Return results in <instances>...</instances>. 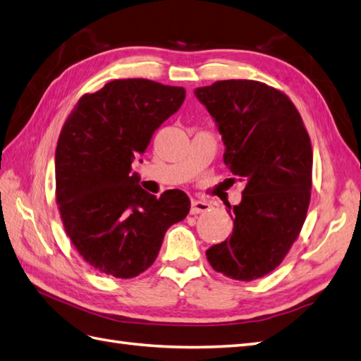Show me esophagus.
<instances>
[{"instance_id":"34e87169","label":"esophagus","mask_w":361,"mask_h":361,"mask_svg":"<svg viewBox=\"0 0 361 361\" xmlns=\"http://www.w3.org/2000/svg\"><path fill=\"white\" fill-rule=\"evenodd\" d=\"M209 207H211V204L206 203V201L192 200L190 214H192V215H197V214H201V212H206V211H209Z\"/></svg>"}]
</instances>
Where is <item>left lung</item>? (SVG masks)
<instances>
[{"label": "left lung", "instance_id": "1", "mask_svg": "<svg viewBox=\"0 0 361 361\" xmlns=\"http://www.w3.org/2000/svg\"><path fill=\"white\" fill-rule=\"evenodd\" d=\"M195 95L224 141V164L246 183L228 206L231 238L207 249L216 272L252 281L272 272L303 228L312 189L311 138L286 94L254 80H224ZM235 181V178H232Z\"/></svg>", "mask_w": 361, "mask_h": 361}]
</instances>
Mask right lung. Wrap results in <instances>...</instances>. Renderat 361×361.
Returning a JSON list of instances; mask_svg holds the SVG:
<instances>
[{
  "mask_svg": "<svg viewBox=\"0 0 361 361\" xmlns=\"http://www.w3.org/2000/svg\"><path fill=\"white\" fill-rule=\"evenodd\" d=\"M183 87L114 80L85 94L63 126L55 152V197L67 237L95 271L133 279L154 264L166 231L186 219L183 190L149 194L130 173L155 130L178 111Z\"/></svg>",
  "mask_w": 361,
  "mask_h": 361,
  "instance_id": "1",
  "label": "right lung"
}]
</instances>
